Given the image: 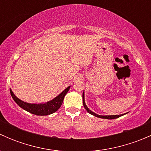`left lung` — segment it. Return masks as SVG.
Segmentation results:
<instances>
[{"label": "left lung", "mask_w": 151, "mask_h": 151, "mask_svg": "<svg viewBox=\"0 0 151 151\" xmlns=\"http://www.w3.org/2000/svg\"><path fill=\"white\" fill-rule=\"evenodd\" d=\"M83 106H84L85 109H86L87 112H88V113H90L91 115H93V116H96L97 117V118H103V119H109V120H112V119H115V118H119V117L121 116H123V115H126V114L127 113H125V114H122V115H98V114L95 113V112H93V111H91V109H89V108L87 106L86 104H85V93L84 91H83Z\"/></svg>", "instance_id": "left-lung-1"}]
</instances>
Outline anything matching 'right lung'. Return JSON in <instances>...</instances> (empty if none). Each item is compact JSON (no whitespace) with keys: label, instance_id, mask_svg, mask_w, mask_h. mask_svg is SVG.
<instances>
[{"label":"right lung","instance_id":"1","mask_svg":"<svg viewBox=\"0 0 151 151\" xmlns=\"http://www.w3.org/2000/svg\"><path fill=\"white\" fill-rule=\"evenodd\" d=\"M70 87H67L64 91H62L59 95L55 97L53 99L47 101L45 103H39V104H31V103L25 102L18 99L16 96L14 94L12 90L10 89L11 96L14 101L17 103L22 109H25L27 112L36 115H49L55 112L61 106L63 103V99H64L66 94L69 91Z\"/></svg>","mask_w":151,"mask_h":151}]
</instances>
